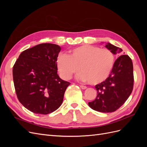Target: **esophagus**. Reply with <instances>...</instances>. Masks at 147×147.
Returning <instances> with one entry per match:
<instances>
[{
    "label": "esophagus",
    "instance_id": "esophagus-1",
    "mask_svg": "<svg viewBox=\"0 0 147 147\" xmlns=\"http://www.w3.org/2000/svg\"><path fill=\"white\" fill-rule=\"evenodd\" d=\"M80 88L82 89V90H86V89L87 88V87H86V86H83V85H80Z\"/></svg>",
    "mask_w": 147,
    "mask_h": 147
}]
</instances>
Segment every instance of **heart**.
<instances>
[{
	"label": "heart",
	"instance_id": "1",
	"mask_svg": "<svg viewBox=\"0 0 147 147\" xmlns=\"http://www.w3.org/2000/svg\"><path fill=\"white\" fill-rule=\"evenodd\" d=\"M115 62L113 53L109 49L84 45L69 51L68 55L60 54L56 64L61 77L70 79L82 71L78 78L91 84L102 83L107 78Z\"/></svg>",
	"mask_w": 147,
	"mask_h": 147
}]
</instances>
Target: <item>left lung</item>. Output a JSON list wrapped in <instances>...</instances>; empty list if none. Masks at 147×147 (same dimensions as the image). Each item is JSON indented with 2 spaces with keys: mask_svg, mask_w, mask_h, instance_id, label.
I'll return each mask as SVG.
<instances>
[{
  "mask_svg": "<svg viewBox=\"0 0 147 147\" xmlns=\"http://www.w3.org/2000/svg\"><path fill=\"white\" fill-rule=\"evenodd\" d=\"M105 47L115 55L121 48L107 43ZM134 85L133 64L128 55L119 56L114 63L109 77L96 84L97 95L94 100L88 102L90 107L97 112L110 113L122 106L131 95Z\"/></svg>",
  "mask_w": 147,
  "mask_h": 147,
  "instance_id": "1",
  "label": "left lung"
}]
</instances>
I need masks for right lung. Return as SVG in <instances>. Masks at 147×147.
<instances>
[{
	"mask_svg": "<svg viewBox=\"0 0 147 147\" xmlns=\"http://www.w3.org/2000/svg\"><path fill=\"white\" fill-rule=\"evenodd\" d=\"M61 50L56 44H39L22 52L13 65L18 99L34 113L47 115L56 110L70 84L57 74L56 59Z\"/></svg>",
	"mask_w": 147,
	"mask_h": 147,
	"instance_id": "right-lung-1",
	"label": "right lung"
}]
</instances>
